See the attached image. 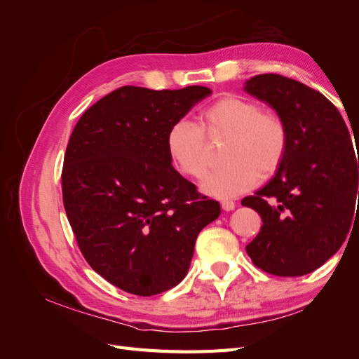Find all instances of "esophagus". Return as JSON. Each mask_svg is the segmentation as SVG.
<instances>
[{"label": "esophagus", "instance_id": "1", "mask_svg": "<svg viewBox=\"0 0 359 359\" xmlns=\"http://www.w3.org/2000/svg\"><path fill=\"white\" fill-rule=\"evenodd\" d=\"M222 208L224 211H232L235 208V202H232V201H222Z\"/></svg>", "mask_w": 359, "mask_h": 359}]
</instances>
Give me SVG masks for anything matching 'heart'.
Segmentation results:
<instances>
[{
    "mask_svg": "<svg viewBox=\"0 0 359 359\" xmlns=\"http://www.w3.org/2000/svg\"><path fill=\"white\" fill-rule=\"evenodd\" d=\"M210 140L227 139L226 166L202 181V190L217 199H232L252 190L259 180L274 177L286 160L290 132L286 119L257 100L229 94L201 115V126L177 119L168 132V151L178 169L202 178L211 166Z\"/></svg>",
    "mask_w": 359,
    "mask_h": 359,
    "instance_id": "1",
    "label": "heart"
}]
</instances>
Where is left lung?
Returning a JSON list of instances; mask_svg holds the SVG:
<instances>
[{
    "label": "left lung",
    "instance_id": "obj_1",
    "mask_svg": "<svg viewBox=\"0 0 359 359\" xmlns=\"http://www.w3.org/2000/svg\"><path fill=\"white\" fill-rule=\"evenodd\" d=\"M245 91L273 106L290 132L283 166L241 202L264 222L245 250L268 274H309L343 245L356 220L359 153L356 158L343 116L322 93L274 73L253 76Z\"/></svg>",
    "mask_w": 359,
    "mask_h": 359
}]
</instances>
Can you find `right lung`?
Wrapping results in <instances>:
<instances>
[{"instance_id":"1","label":"right lung","mask_w":359,"mask_h":359,"mask_svg":"<svg viewBox=\"0 0 359 359\" xmlns=\"http://www.w3.org/2000/svg\"><path fill=\"white\" fill-rule=\"evenodd\" d=\"M211 94L206 86L126 85L86 109L69 139L62 203L90 266L111 285L157 295L186 277L194 243L220 203L172 166L170 126Z\"/></svg>"}]
</instances>
